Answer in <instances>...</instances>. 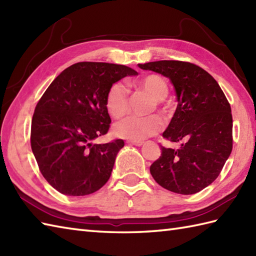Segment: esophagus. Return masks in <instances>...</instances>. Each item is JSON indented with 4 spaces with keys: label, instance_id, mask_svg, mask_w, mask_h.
Here are the masks:
<instances>
[{
    "label": "esophagus",
    "instance_id": "esophagus-1",
    "mask_svg": "<svg viewBox=\"0 0 256 256\" xmlns=\"http://www.w3.org/2000/svg\"><path fill=\"white\" fill-rule=\"evenodd\" d=\"M128 143L135 145V146H142L144 142H142V140H128Z\"/></svg>",
    "mask_w": 256,
    "mask_h": 256
}]
</instances>
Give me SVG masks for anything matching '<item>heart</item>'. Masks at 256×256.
<instances>
[{
	"label": "heart",
	"instance_id": "obj_1",
	"mask_svg": "<svg viewBox=\"0 0 256 256\" xmlns=\"http://www.w3.org/2000/svg\"><path fill=\"white\" fill-rule=\"evenodd\" d=\"M133 86L138 91H144L155 100V104H160V100L164 99L168 94L166 80L160 74H150L133 81ZM106 108L113 118H122L128 112L130 98L128 91L120 84H113L108 90L106 96ZM164 126V122L158 116L144 118L131 116L114 125V133L118 136L132 140H143L152 135L158 133Z\"/></svg>",
	"mask_w": 256,
	"mask_h": 256
}]
</instances>
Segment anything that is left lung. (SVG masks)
Returning <instances> with one entry per match:
<instances>
[{"label": "left lung", "instance_id": "8db88e82", "mask_svg": "<svg viewBox=\"0 0 256 256\" xmlns=\"http://www.w3.org/2000/svg\"><path fill=\"white\" fill-rule=\"evenodd\" d=\"M138 67L170 78L178 100L162 136L182 145L178 150L160 146V158L150 168L152 176L170 192H199L216 180L231 154L230 103L216 79L194 64L160 60Z\"/></svg>", "mask_w": 256, "mask_h": 256}]
</instances>
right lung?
<instances>
[{"mask_svg":"<svg viewBox=\"0 0 256 256\" xmlns=\"http://www.w3.org/2000/svg\"><path fill=\"white\" fill-rule=\"evenodd\" d=\"M134 69L123 64L84 62L64 69L37 102L30 146L42 175L67 196L96 192L111 176L123 140L106 144L111 118L106 108L110 86Z\"/></svg>","mask_w":256,"mask_h":256,"instance_id":"add662e5","label":"right lung"}]
</instances>
